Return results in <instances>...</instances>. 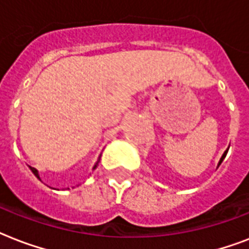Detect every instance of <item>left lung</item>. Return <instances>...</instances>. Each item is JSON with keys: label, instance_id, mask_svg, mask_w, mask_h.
Returning a JSON list of instances; mask_svg holds the SVG:
<instances>
[{"label": "left lung", "instance_id": "left-lung-1", "mask_svg": "<svg viewBox=\"0 0 249 249\" xmlns=\"http://www.w3.org/2000/svg\"><path fill=\"white\" fill-rule=\"evenodd\" d=\"M228 151H229V150H226V151H225V152H224V155L221 156V159H220V163H218V165H220V164H221V163H222V160H224V159H225V156H226V154H228Z\"/></svg>", "mask_w": 249, "mask_h": 249}]
</instances>
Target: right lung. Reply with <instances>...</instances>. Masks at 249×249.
Returning a JSON list of instances; mask_svg holds the SVG:
<instances>
[{"mask_svg": "<svg viewBox=\"0 0 249 249\" xmlns=\"http://www.w3.org/2000/svg\"><path fill=\"white\" fill-rule=\"evenodd\" d=\"M97 165H98V161H97V164H95V165H94V169H95V168H97ZM29 168H31V170H32V173L35 174V176H36V177L38 178V179H40V176H38V172H37L36 168H32V166H29Z\"/></svg>", "mask_w": 249, "mask_h": 249, "instance_id": "right-lung-1", "label": "right lung"}]
</instances>
